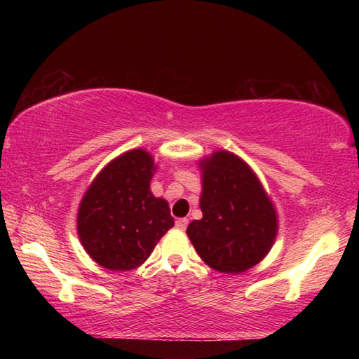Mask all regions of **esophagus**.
<instances>
[{
    "mask_svg": "<svg viewBox=\"0 0 359 359\" xmlns=\"http://www.w3.org/2000/svg\"><path fill=\"white\" fill-rule=\"evenodd\" d=\"M175 226H177L179 229H187V226H188V218H179L177 222H175Z\"/></svg>",
    "mask_w": 359,
    "mask_h": 359,
    "instance_id": "34e87169",
    "label": "esophagus"
}]
</instances>
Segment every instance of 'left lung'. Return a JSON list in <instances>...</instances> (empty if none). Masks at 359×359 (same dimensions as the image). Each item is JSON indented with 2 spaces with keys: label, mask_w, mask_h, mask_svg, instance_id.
<instances>
[{
  "label": "left lung",
  "mask_w": 359,
  "mask_h": 359,
  "mask_svg": "<svg viewBox=\"0 0 359 359\" xmlns=\"http://www.w3.org/2000/svg\"><path fill=\"white\" fill-rule=\"evenodd\" d=\"M201 220L187 228L199 257L212 269L241 274L258 264L277 236L274 204L252 168L226 150L199 161Z\"/></svg>",
  "instance_id": "obj_1"
}]
</instances>
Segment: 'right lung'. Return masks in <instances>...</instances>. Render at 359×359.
Instances as JSON below:
<instances>
[{
	"instance_id": "add662e5",
	"label": "right lung",
	"mask_w": 359,
	"mask_h": 359,
	"mask_svg": "<svg viewBox=\"0 0 359 359\" xmlns=\"http://www.w3.org/2000/svg\"><path fill=\"white\" fill-rule=\"evenodd\" d=\"M155 169L149 151H125L101 169L79 204V239L106 269L141 266L174 226L169 204L150 191Z\"/></svg>"
}]
</instances>
